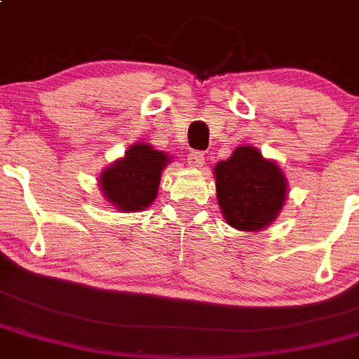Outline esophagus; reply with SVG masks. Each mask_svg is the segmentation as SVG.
<instances>
[{"mask_svg":"<svg viewBox=\"0 0 359 359\" xmlns=\"http://www.w3.org/2000/svg\"><path fill=\"white\" fill-rule=\"evenodd\" d=\"M187 163H189L191 168H202L203 164H205V156H203V152L193 150V152L187 156Z\"/></svg>","mask_w":359,"mask_h":359,"instance_id":"esophagus-1","label":"esophagus"}]
</instances>
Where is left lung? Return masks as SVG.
I'll use <instances>...</instances> for the list:
<instances>
[{
	"instance_id": "obj_1",
	"label": "left lung",
	"mask_w": 359,
	"mask_h": 359,
	"mask_svg": "<svg viewBox=\"0 0 359 359\" xmlns=\"http://www.w3.org/2000/svg\"><path fill=\"white\" fill-rule=\"evenodd\" d=\"M216 198L225 221L241 232H260L285 205L289 180L257 147L241 145L214 166Z\"/></svg>"
}]
</instances>
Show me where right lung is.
<instances>
[{"label": "right lung", "mask_w": 359, "mask_h": 359, "mask_svg": "<svg viewBox=\"0 0 359 359\" xmlns=\"http://www.w3.org/2000/svg\"><path fill=\"white\" fill-rule=\"evenodd\" d=\"M173 157L150 143L130 145L123 157L113 161L99 175L104 200L118 212H140L157 198L161 173Z\"/></svg>", "instance_id": "add662e5"}]
</instances>
